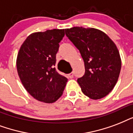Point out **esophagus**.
Wrapping results in <instances>:
<instances>
[{"instance_id": "34e87169", "label": "esophagus", "mask_w": 133, "mask_h": 133, "mask_svg": "<svg viewBox=\"0 0 133 133\" xmlns=\"http://www.w3.org/2000/svg\"><path fill=\"white\" fill-rule=\"evenodd\" d=\"M69 77L70 78H73V77H74V72L72 71L71 73H70V74H69Z\"/></svg>"}]
</instances>
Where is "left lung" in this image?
<instances>
[{
  "label": "left lung",
  "instance_id": "left-lung-1",
  "mask_svg": "<svg viewBox=\"0 0 133 133\" xmlns=\"http://www.w3.org/2000/svg\"><path fill=\"white\" fill-rule=\"evenodd\" d=\"M65 33L84 60L85 74L77 80L83 93L91 99L105 97L115 87L121 71L115 44L105 32L92 28L74 27L65 29Z\"/></svg>",
  "mask_w": 133,
  "mask_h": 133
}]
</instances>
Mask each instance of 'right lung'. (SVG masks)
Wrapping results in <instances>:
<instances>
[{
	"mask_svg": "<svg viewBox=\"0 0 133 133\" xmlns=\"http://www.w3.org/2000/svg\"><path fill=\"white\" fill-rule=\"evenodd\" d=\"M64 35V29L35 32L26 38L18 51V76L26 91L39 101H56L67 83V78L55 68L59 43Z\"/></svg>",
	"mask_w": 133,
	"mask_h": 133,
	"instance_id": "add662e5",
	"label": "right lung"
}]
</instances>
